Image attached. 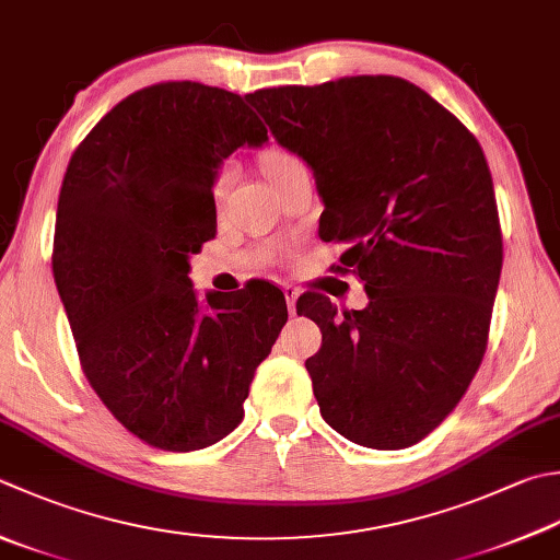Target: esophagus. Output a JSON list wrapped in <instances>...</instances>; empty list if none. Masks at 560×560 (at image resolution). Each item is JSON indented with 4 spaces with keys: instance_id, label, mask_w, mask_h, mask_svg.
<instances>
[{
    "instance_id": "34e87169",
    "label": "esophagus",
    "mask_w": 560,
    "mask_h": 560,
    "mask_svg": "<svg viewBox=\"0 0 560 560\" xmlns=\"http://www.w3.org/2000/svg\"><path fill=\"white\" fill-rule=\"evenodd\" d=\"M298 298H300V292L288 284V288H284V302H288V312L290 314L298 312Z\"/></svg>"
}]
</instances>
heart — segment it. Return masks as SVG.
<instances>
[{"instance_id": "obj_1", "label": "heart", "mask_w": 560, "mask_h": 560, "mask_svg": "<svg viewBox=\"0 0 560 560\" xmlns=\"http://www.w3.org/2000/svg\"><path fill=\"white\" fill-rule=\"evenodd\" d=\"M298 163H302L298 155H292L290 151H282V149L268 151L266 153V161H262V165H266L268 177H276V175H280L284 171H290V167L298 165ZM219 183H224V175L219 177Z\"/></svg>"}]
</instances>
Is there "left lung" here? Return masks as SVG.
<instances>
[{"label":"left lung","instance_id":"1","mask_svg":"<svg viewBox=\"0 0 560 560\" xmlns=\"http://www.w3.org/2000/svg\"><path fill=\"white\" fill-rule=\"evenodd\" d=\"M276 141L312 167L322 241L368 292L339 314L302 294L322 329L307 358L326 424L358 446H415L466 395L488 348L502 270L492 175L476 136L393 75L246 94Z\"/></svg>","mask_w":560,"mask_h":560}]
</instances>
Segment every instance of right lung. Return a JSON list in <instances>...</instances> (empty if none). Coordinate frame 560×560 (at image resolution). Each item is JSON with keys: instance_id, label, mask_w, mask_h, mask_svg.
<instances>
[{"instance_id": "add662e5", "label": "right lung", "mask_w": 560, "mask_h": 560, "mask_svg": "<svg viewBox=\"0 0 560 560\" xmlns=\"http://www.w3.org/2000/svg\"><path fill=\"white\" fill-rule=\"evenodd\" d=\"M268 129L241 94L158 82L102 116L62 177L52 276L84 377L149 446L197 451L244 419L256 368L288 322L253 282L197 300L189 256L217 234L214 180Z\"/></svg>"}]
</instances>
